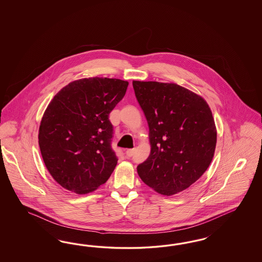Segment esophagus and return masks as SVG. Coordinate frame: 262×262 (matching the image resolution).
Here are the masks:
<instances>
[{
	"label": "esophagus",
	"instance_id": "34e87169",
	"mask_svg": "<svg viewBox=\"0 0 262 262\" xmlns=\"http://www.w3.org/2000/svg\"><path fill=\"white\" fill-rule=\"evenodd\" d=\"M134 152H135V149H128L126 151V155H127V157L130 158L134 156Z\"/></svg>",
	"mask_w": 262,
	"mask_h": 262
}]
</instances>
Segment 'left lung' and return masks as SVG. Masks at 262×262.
<instances>
[{
	"label": "left lung",
	"instance_id": "left-lung-1",
	"mask_svg": "<svg viewBox=\"0 0 262 262\" xmlns=\"http://www.w3.org/2000/svg\"><path fill=\"white\" fill-rule=\"evenodd\" d=\"M149 125L151 152L137 166L144 183L171 196L198 181L214 156L217 132L205 99L176 83L134 80Z\"/></svg>",
	"mask_w": 262,
	"mask_h": 262
}]
</instances>
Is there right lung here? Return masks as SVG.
Masks as SVG:
<instances>
[{
	"label": "right lung",
	"mask_w": 262,
	"mask_h": 262,
	"mask_svg": "<svg viewBox=\"0 0 262 262\" xmlns=\"http://www.w3.org/2000/svg\"><path fill=\"white\" fill-rule=\"evenodd\" d=\"M127 85L119 79H78L49 103L40 123V151L49 173L65 189L88 194L111 177L118 159L108 116Z\"/></svg>",
	"instance_id": "1"
}]
</instances>
